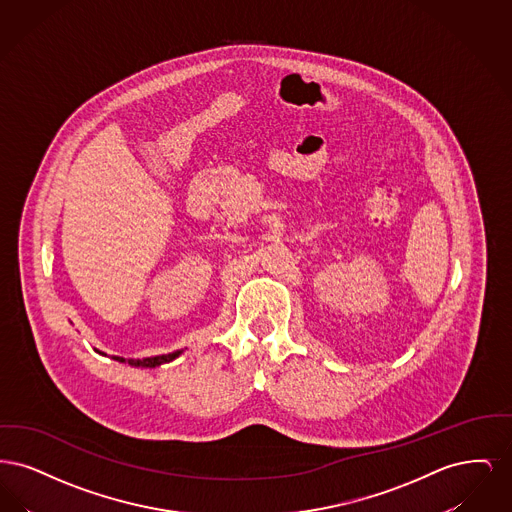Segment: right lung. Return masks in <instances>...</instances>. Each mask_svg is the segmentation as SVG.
<instances>
[{
    "label": "right lung",
    "mask_w": 512,
    "mask_h": 512,
    "mask_svg": "<svg viewBox=\"0 0 512 512\" xmlns=\"http://www.w3.org/2000/svg\"><path fill=\"white\" fill-rule=\"evenodd\" d=\"M96 351H98V349H96ZM98 353H101V351H98ZM180 353H182V351H174V353H169V355H157V357H146V359H122V357H115V355H113V359H115V361H119V363H128L130 366L155 368V366L171 363V361H174ZM101 355H105V353H101Z\"/></svg>",
    "instance_id": "1"
}]
</instances>
